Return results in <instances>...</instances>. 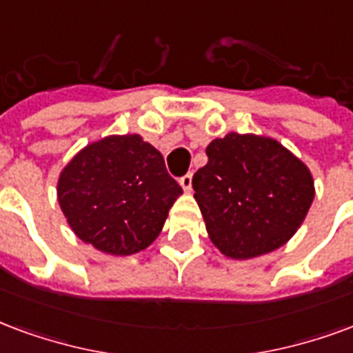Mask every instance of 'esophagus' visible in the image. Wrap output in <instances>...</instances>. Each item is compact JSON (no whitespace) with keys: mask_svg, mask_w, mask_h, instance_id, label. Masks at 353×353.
<instances>
[{"mask_svg":"<svg viewBox=\"0 0 353 353\" xmlns=\"http://www.w3.org/2000/svg\"><path fill=\"white\" fill-rule=\"evenodd\" d=\"M179 185H181V189H183L185 192H190V189H192V176L187 174V176L181 177V179H179Z\"/></svg>","mask_w":353,"mask_h":353,"instance_id":"esophagus-1","label":"esophagus"}]
</instances>
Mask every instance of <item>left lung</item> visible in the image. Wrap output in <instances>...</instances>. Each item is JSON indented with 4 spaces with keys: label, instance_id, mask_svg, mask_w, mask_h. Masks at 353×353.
Masks as SVG:
<instances>
[{
    "label": "left lung",
    "instance_id": "1",
    "mask_svg": "<svg viewBox=\"0 0 353 353\" xmlns=\"http://www.w3.org/2000/svg\"><path fill=\"white\" fill-rule=\"evenodd\" d=\"M205 153L192 189L216 249L250 260L288 243L314 200L309 166L279 140L254 132L215 138Z\"/></svg>",
    "mask_w": 353,
    "mask_h": 353
}]
</instances>
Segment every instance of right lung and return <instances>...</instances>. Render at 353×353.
Segmentation results:
<instances>
[{
    "mask_svg": "<svg viewBox=\"0 0 353 353\" xmlns=\"http://www.w3.org/2000/svg\"><path fill=\"white\" fill-rule=\"evenodd\" d=\"M56 192L74 236L110 256L148 249L183 194L163 155L140 134L83 145L59 172Z\"/></svg>",
    "mask_w": 353,
    "mask_h": 353,
    "instance_id": "add662e5",
    "label": "right lung"
}]
</instances>
